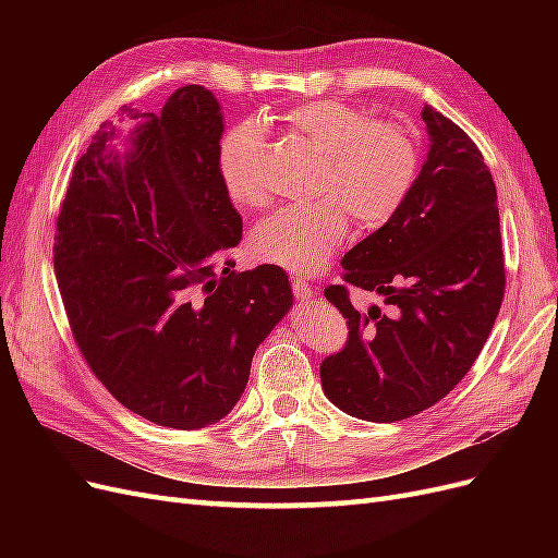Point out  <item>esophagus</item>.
<instances>
[{"label":"esophagus","instance_id":"obj_1","mask_svg":"<svg viewBox=\"0 0 558 558\" xmlns=\"http://www.w3.org/2000/svg\"><path fill=\"white\" fill-rule=\"evenodd\" d=\"M291 286H293V295H295L300 302H307V300H312V298H314V289H312V286H310L307 281L293 279V281H291Z\"/></svg>","mask_w":558,"mask_h":558}]
</instances>
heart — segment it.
<instances>
[{
    "label": "heart",
    "mask_w": 558,
    "mask_h": 558,
    "mask_svg": "<svg viewBox=\"0 0 558 558\" xmlns=\"http://www.w3.org/2000/svg\"><path fill=\"white\" fill-rule=\"evenodd\" d=\"M283 121L324 154L318 193L328 197L267 216L251 232V253L293 275H316L344 242L349 211L363 228L391 221L414 189L421 154L402 125L367 121L335 99L300 105ZM263 140L256 121H242L218 144V174L238 207H260L267 197L256 172Z\"/></svg>",
    "instance_id": "heart-1"
}]
</instances>
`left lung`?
<instances>
[{
	"mask_svg": "<svg viewBox=\"0 0 558 558\" xmlns=\"http://www.w3.org/2000/svg\"><path fill=\"white\" fill-rule=\"evenodd\" d=\"M428 156L391 221L344 253V281L384 298L359 312L328 286L349 340L320 363V386L342 412L393 424L459 384L492 332L505 295L496 183L484 156L447 116L424 107Z\"/></svg>",
	"mask_w": 558,
	"mask_h": 558,
	"instance_id": "1",
	"label": "left lung"
}]
</instances>
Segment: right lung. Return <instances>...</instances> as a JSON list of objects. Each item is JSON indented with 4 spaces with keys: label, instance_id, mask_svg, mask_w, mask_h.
Returning <instances> with one entry per match:
<instances>
[{
    "label": "right lung",
    "instance_id": "add662e5",
    "mask_svg": "<svg viewBox=\"0 0 558 558\" xmlns=\"http://www.w3.org/2000/svg\"><path fill=\"white\" fill-rule=\"evenodd\" d=\"M130 113L134 109H128ZM142 118L123 156L102 125L58 216L56 277L74 340L130 412L165 428L221 421L258 344L293 305L277 265L234 272L242 216L218 174L223 113L183 86Z\"/></svg>",
    "mask_w": 558,
    "mask_h": 558
}]
</instances>
